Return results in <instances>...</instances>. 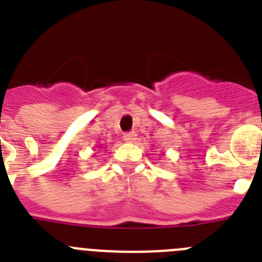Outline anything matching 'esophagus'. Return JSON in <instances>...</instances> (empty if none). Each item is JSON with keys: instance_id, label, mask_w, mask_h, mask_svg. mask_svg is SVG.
<instances>
[{"instance_id": "esophagus-1", "label": "esophagus", "mask_w": 262, "mask_h": 262, "mask_svg": "<svg viewBox=\"0 0 262 262\" xmlns=\"http://www.w3.org/2000/svg\"><path fill=\"white\" fill-rule=\"evenodd\" d=\"M136 133H134V131H131V133H126L123 135V139L126 140V142H134V140H136Z\"/></svg>"}]
</instances>
